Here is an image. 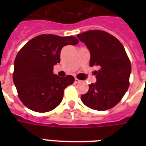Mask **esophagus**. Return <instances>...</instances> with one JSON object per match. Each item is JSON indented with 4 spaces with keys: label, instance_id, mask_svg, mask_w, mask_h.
I'll return each mask as SVG.
<instances>
[{
    "label": "esophagus",
    "instance_id": "obj_1",
    "mask_svg": "<svg viewBox=\"0 0 146 146\" xmlns=\"http://www.w3.org/2000/svg\"><path fill=\"white\" fill-rule=\"evenodd\" d=\"M81 82V80H78L77 78H75V82H76V83H79V82Z\"/></svg>",
    "mask_w": 146,
    "mask_h": 146
}]
</instances>
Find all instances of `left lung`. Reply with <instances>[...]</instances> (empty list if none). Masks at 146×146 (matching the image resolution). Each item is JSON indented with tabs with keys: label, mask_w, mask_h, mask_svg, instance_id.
<instances>
[{
	"label": "left lung",
	"mask_w": 146,
	"mask_h": 146,
	"mask_svg": "<svg viewBox=\"0 0 146 146\" xmlns=\"http://www.w3.org/2000/svg\"><path fill=\"white\" fill-rule=\"evenodd\" d=\"M90 52V66H97L96 82L89 85L87 93L81 96L86 106L105 111L120 102L129 88L131 64L124 47L111 34L90 30L77 35Z\"/></svg>",
	"instance_id": "left-lung-1"
}]
</instances>
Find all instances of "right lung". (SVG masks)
I'll use <instances>...</instances> for the list:
<instances>
[{"instance_id": "right-lung-1", "label": "right lung", "mask_w": 146, "mask_h": 146, "mask_svg": "<svg viewBox=\"0 0 146 146\" xmlns=\"http://www.w3.org/2000/svg\"><path fill=\"white\" fill-rule=\"evenodd\" d=\"M73 36L40 35L29 41L17 54L13 80L19 99L28 108L36 112H48L57 108L66 86L74 77H60L53 67L60 62V51L65 45H76Z\"/></svg>"}]
</instances>
